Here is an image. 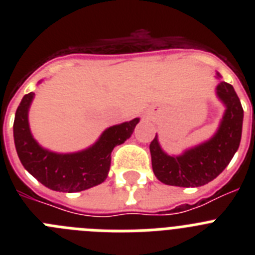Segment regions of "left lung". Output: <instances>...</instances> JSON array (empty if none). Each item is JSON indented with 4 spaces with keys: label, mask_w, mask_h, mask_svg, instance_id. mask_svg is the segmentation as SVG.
<instances>
[{
    "label": "left lung",
    "mask_w": 255,
    "mask_h": 255,
    "mask_svg": "<svg viewBox=\"0 0 255 255\" xmlns=\"http://www.w3.org/2000/svg\"><path fill=\"white\" fill-rule=\"evenodd\" d=\"M216 78L221 79L220 73ZM216 96L225 106L217 131L212 138L195 147L184 150L179 155H171L162 149L158 135L149 145L152 167L155 177L166 185L198 188L220 175L239 149L243 131L242 103L231 84L220 80Z\"/></svg>",
    "instance_id": "1"
}]
</instances>
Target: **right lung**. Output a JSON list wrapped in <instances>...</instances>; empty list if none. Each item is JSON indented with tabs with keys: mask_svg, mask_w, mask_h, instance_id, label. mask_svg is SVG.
Wrapping results in <instances>:
<instances>
[{
	"mask_svg": "<svg viewBox=\"0 0 255 255\" xmlns=\"http://www.w3.org/2000/svg\"><path fill=\"white\" fill-rule=\"evenodd\" d=\"M33 100V92L22 97L13 121V141L24 168L55 191L76 193L102 184L111 166L112 149L131 136L138 117L107 128L96 143L85 149L57 153L42 147L31 134L28 115Z\"/></svg>",
	"mask_w": 255,
	"mask_h": 255,
	"instance_id": "add662e5",
	"label": "right lung"
}]
</instances>
